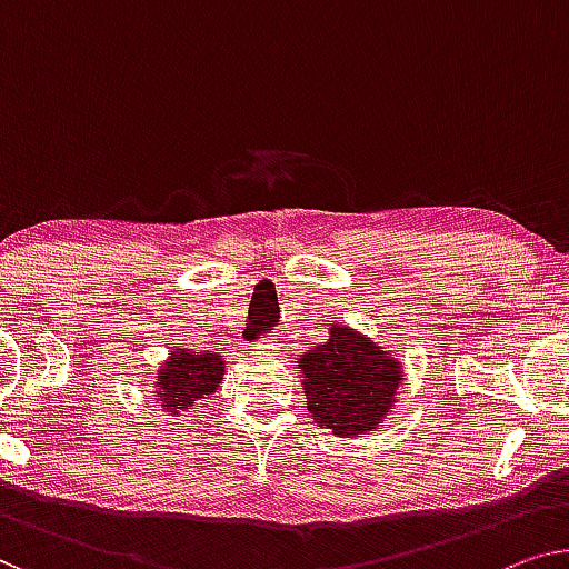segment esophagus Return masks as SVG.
<instances>
[{
    "instance_id": "obj_1",
    "label": "esophagus",
    "mask_w": 569,
    "mask_h": 569,
    "mask_svg": "<svg viewBox=\"0 0 569 569\" xmlns=\"http://www.w3.org/2000/svg\"><path fill=\"white\" fill-rule=\"evenodd\" d=\"M250 350H252V355H273L278 350V342L276 339H262V342L252 345Z\"/></svg>"
}]
</instances>
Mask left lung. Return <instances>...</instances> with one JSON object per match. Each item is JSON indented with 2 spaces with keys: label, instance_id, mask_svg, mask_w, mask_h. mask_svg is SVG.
<instances>
[{
  "label": "left lung",
  "instance_id": "left-lung-1",
  "mask_svg": "<svg viewBox=\"0 0 569 569\" xmlns=\"http://www.w3.org/2000/svg\"><path fill=\"white\" fill-rule=\"evenodd\" d=\"M296 362L313 423L337 437L376 431L398 401L401 358L347 325L329 327L327 342L299 355Z\"/></svg>",
  "mask_w": 569,
  "mask_h": 569
}]
</instances>
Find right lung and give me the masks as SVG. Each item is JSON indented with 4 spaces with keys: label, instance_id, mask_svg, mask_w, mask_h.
I'll return each mask as SVG.
<instances>
[{
    "label": "right lung",
    "instance_id": "1",
    "mask_svg": "<svg viewBox=\"0 0 569 569\" xmlns=\"http://www.w3.org/2000/svg\"><path fill=\"white\" fill-rule=\"evenodd\" d=\"M227 362L214 350H186L173 347L160 362L152 383L156 403L168 417H186L197 403L219 391Z\"/></svg>",
    "mask_w": 569,
    "mask_h": 569
}]
</instances>
